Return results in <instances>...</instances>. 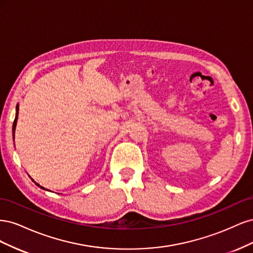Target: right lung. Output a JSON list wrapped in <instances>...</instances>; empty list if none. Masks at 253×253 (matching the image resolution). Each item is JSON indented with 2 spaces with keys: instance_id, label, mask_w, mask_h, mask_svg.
Segmentation results:
<instances>
[{
  "instance_id": "add662e5",
  "label": "right lung",
  "mask_w": 253,
  "mask_h": 253,
  "mask_svg": "<svg viewBox=\"0 0 253 253\" xmlns=\"http://www.w3.org/2000/svg\"><path fill=\"white\" fill-rule=\"evenodd\" d=\"M18 115H19V104H17V109H16V118H14L13 121V126H12V133H13V140H14V132H16V126H17V121H18ZM38 185V183H37ZM39 186V185H38ZM40 187V186H39ZM42 189H44L43 187H41ZM46 190V189H45Z\"/></svg>"
}]
</instances>
